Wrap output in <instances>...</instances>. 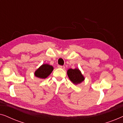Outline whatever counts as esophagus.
Returning a JSON list of instances; mask_svg holds the SVG:
<instances>
[{
	"instance_id": "34e87169",
	"label": "esophagus",
	"mask_w": 123,
	"mask_h": 123,
	"mask_svg": "<svg viewBox=\"0 0 123 123\" xmlns=\"http://www.w3.org/2000/svg\"><path fill=\"white\" fill-rule=\"evenodd\" d=\"M58 68L63 69H64L65 67L64 66H62V65H58Z\"/></svg>"
}]
</instances>
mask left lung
Instances as JSON below:
<instances>
[{
  "label": "left lung",
  "mask_w": 123,
  "mask_h": 123,
  "mask_svg": "<svg viewBox=\"0 0 123 123\" xmlns=\"http://www.w3.org/2000/svg\"><path fill=\"white\" fill-rule=\"evenodd\" d=\"M67 74L70 80L74 84L81 83L85 80L83 75L78 69H69L67 72Z\"/></svg>",
  "instance_id": "left-lung-1"
}]
</instances>
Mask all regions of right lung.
I'll return each instance as SVG.
<instances>
[{"instance_id":"right-lung-1","label":"right lung","mask_w":123,"mask_h":123,"mask_svg":"<svg viewBox=\"0 0 123 123\" xmlns=\"http://www.w3.org/2000/svg\"><path fill=\"white\" fill-rule=\"evenodd\" d=\"M53 70V67L49 64H43L35 72V75L37 78L45 79L49 76Z\"/></svg>"}]
</instances>
